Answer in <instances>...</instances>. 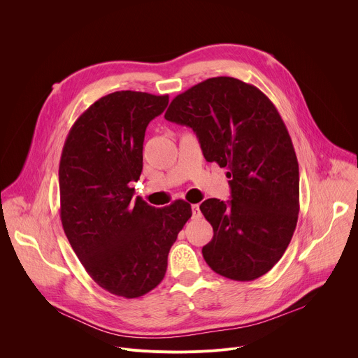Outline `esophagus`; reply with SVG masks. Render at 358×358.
<instances>
[{
	"label": "esophagus",
	"mask_w": 358,
	"mask_h": 358,
	"mask_svg": "<svg viewBox=\"0 0 358 358\" xmlns=\"http://www.w3.org/2000/svg\"><path fill=\"white\" fill-rule=\"evenodd\" d=\"M191 210H192V218H201V211H199L198 203H192Z\"/></svg>",
	"instance_id": "34e87169"
}]
</instances>
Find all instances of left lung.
Segmentation results:
<instances>
[{
  "label": "left lung",
  "instance_id": "obj_1",
  "mask_svg": "<svg viewBox=\"0 0 358 358\" xmlns=\"http://www.w3.org/2000/svg\"><path fill=\"white\" fill-rule=\"evenodd\" d=\"M196 134L202 155L227 167L231 201H203L214 236L202 248L221 276L249 282L283 257L299 217V164L289 131L269 97L229 76L177 94L164 115Z\"/></svg>",
  "mask_w": 358,
  "mask_h": 358
}]
</instances>
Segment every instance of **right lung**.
Masks as SVG:
<instances>
[{
	"label": "right lung",
	"mask_w": 358,
	"mask_h": 358,
	"mask_svg": "<svg viewBox=\"0 0 358 358\" xmlns=\"http://www.w3.org/2000/svg\"><path fill=\"white\" fill-rule=\"evenodd\" d=\"M169 96L122 90L96 100L73 123L59 163L61 221L89 276L112 294L136 299L164 278L191 206L155 208L133 198L148 123Z\"/></svg>",
	"instance_id": "obj_1"
}]
</instances>
